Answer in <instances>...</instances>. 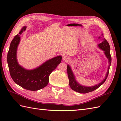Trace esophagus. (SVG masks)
Listing matches in <instances>:
<instances>
[{
	"mask_svg": "<svg viewBox=\"0 0 121 121\" xmlns=\"http://www.w3.org/2000/svg\"><path fill=\"white\" fill-rule=\"evenodd\" d=\"M63 60L65 61H68L69 60V58L67 56H64L63 57Z\"/></svg>",
	"mask_w": 121,
	"mask_h": 121,
	"instance_id": "obj_1",
	"label": "esophagus"
}]
</instances>
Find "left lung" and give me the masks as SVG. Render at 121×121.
<instances>
[{"label": "left lung", "instance_id": "8db88e82", "mask_svg": "<svg viewBox=\"0 0 121 121\" xmlns=\"http://www.w3.org/2000/svg\"><path fill=\"white\" fill-rule=\"evenodd\" d=\"M99 47L100 49H102V50H104V51L106 56L109 60V66L108 68V72L106 74V76L105 78L100 83L94 86L88 87V86H81L79 85V84L77 82L76 80H75L74 75L73 73L71 67H70V66L69 65H67V75H68V77H69V85L70 87H71L73 90H74L78 93H87L93 91L95 90H96L98 88H99L101 85H103V84L105 82V81L107 79V77L109 74V69H110V66L111 64V57L110 55V45H109L107 41L105 39H103L102 43L99 44Z\"/></svg>", "mask_w": 121, "mask_h": 121}]
</instances>
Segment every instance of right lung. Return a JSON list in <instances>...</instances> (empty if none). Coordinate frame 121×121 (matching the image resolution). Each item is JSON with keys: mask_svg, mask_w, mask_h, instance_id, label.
<instances>
[{"mask_svg": "<svg viewBox=\"0 0 121 121\" xmlns=\"http://www.w3.org/2000/svg\"><path fill=\"white\" fill-rule=\"evenodd\" d=\"M26 29V26L22 27L19 34L11 41L7 62L11 77L16 84L28 90L37 91L48 85L49 75L61 63L62 57L59 56L51 59L33 70H27L19 65L16 59V51L20 41V35Z\"/></svg>", "mask_w": 121, "mask_h": 121, "instance_id": "add662e5", "label": "right lung"}]
</instances>
